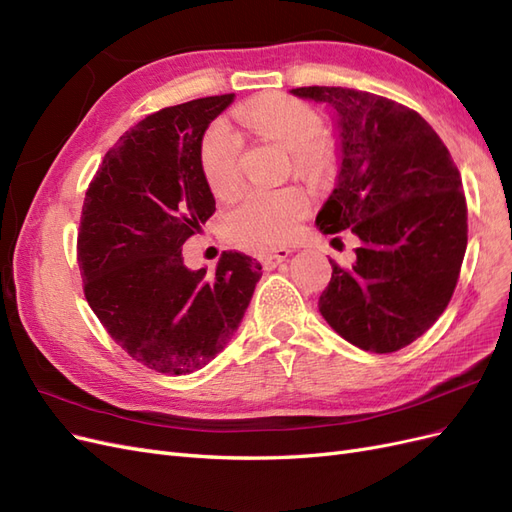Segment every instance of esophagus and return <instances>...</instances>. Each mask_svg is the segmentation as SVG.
I'll return each instance as SVG.
<instances>
[{
    "label": "esophagus",
    "instance_id": "esophagus-1",
    "mask_svg": "<svg viewBox=\"0 0 512 512\" xmlns=\"http://www.w3.org/2000/svg\"><path fill=\"white\" fill-rule=\"evenodd\" d=\"M288 256H290L288 247H277V250H273V252L262 256V265H265V269H275V267L280 265V262H284Z\"/></svg>",
    "mask_w": 512,
    "mask_h": 512
}]
</instances>
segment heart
<instances>
[{"mask_svg": "<svg viewBox=\"0 0 512 512\" xmlns=\"http://www.w3.org/2000/svg\"><path fill=\"white\" fill-rule=\"evenodd\" d=\"M241 123L292 153L301 173L316 175L329 164V153L316 138L322 121L312 108L294 100H265L252 104L239 115ZM241 138L224 121L213 123L200 143V168L215 196H230L237 190L241 173ZM309 211V196L301 188L250 190L224 215V230L230 241L250 250L288 241Z\"/></svg>", "mask_w": 512, "mask_h": 512, "instance_id": "obj_1", "label": "heart"}]
</instances>
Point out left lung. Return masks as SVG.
Wrapping results in <instances>:
<instances>
[{"label":"left lung","mask_w":512,"mask_h":512,"mask_svg":"<svg viewBox=\"0 0 512 512\" xmlns=\"http://www.w3.org/2000/svg\"><path fill=\"white\" fill-rule=\"evenodd\" d=\"M331 108L337 179L316 215L324 235L350 228V267L331 260L318 309L352 346L395 352L436 322L453 297L468 245L461 175L429 123L393 100L348 87H299Z\"/></svg>","instance_id":"left-lung-1"}]
</instances>
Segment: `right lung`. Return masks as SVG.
<instances>
[{
    "label": "right lung",
    "instance_id": "obj_1",
    "mask_svg": "<svg viewBox=\"0 0 512 512\" xmlns=\"http://www.w3.org/2000/svg\"><path fill=\"white\" fill-rule=\"evenodd\" d=\"M232 100L198 98L138 121L106 151L85 194L87 303L134 361L168 376L192 374L224 350L262 275L241 252H222L215 275L188 269L181 254L215 211L200 143Z\"/></svg>",
    "mask_w": 512,
    "mask_h": 512
}]
</instances>
